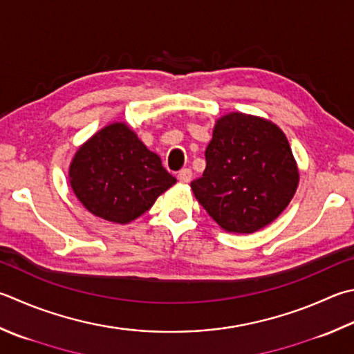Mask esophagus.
<instances>
[{"instance_id":"esophagus-1","label":"esophagus","mask_w":354,"mask_h":354,"mask_svg":"<svg viewBox=\"0 0 354 354\" xmlns=\"http://www.w3.org/2000/svg\"><path fill=\"white\" fill-rule=\"evenodd\" d=\"M177 178H178L180 182H182V183H189V182H191V178H192V171H191V169H188V168H185V169H182V171H178Z\"/></svg>"}]
</instances>
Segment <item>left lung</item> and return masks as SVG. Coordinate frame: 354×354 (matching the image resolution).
<instances>
[{"label":"left lung","mask_w":354,"mask_h":354,"mask_svg":"<svg viewBox=\"0 0 354 354\" xmlns=\"http://www.w3.org/2000/svg\"><path fill=\"white\" fill-rule=\"evenodd\" d=\"M203 176L191 182L198 203L225 231L250 234L281 216L297 189L288 140L274 123L234 114L217 122Z\"/></svg>","instance_id":"8db88e82"}]
</instances>
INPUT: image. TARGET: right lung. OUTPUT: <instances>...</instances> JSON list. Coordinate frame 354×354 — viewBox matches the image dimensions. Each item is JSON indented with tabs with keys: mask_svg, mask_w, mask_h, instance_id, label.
Masks as SVG:
<instances>
[{
	"mask_svg": "<svg viewBox=\"0 0 354 354\" xmlns=\"http://www.w3.org/2000/svg\"><path fill=\"white\" fill-rule=\"evenodd\" d=\"M69 178L86 209L122 225L145 214L177 182L123 123L106 126L78 149Z\"/></svg>",
	"mask_w": 354,
	"mask_h": 354,
	"instance_id": "obj_1",
	"label": "right lung"
}]
</instances>
